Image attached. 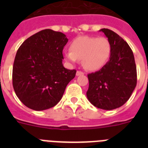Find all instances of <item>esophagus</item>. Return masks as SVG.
I'll use <instances>...</instances> for the list:
<instances>
[{"mask_svg":"<svg viewBox=\"0 0 148 148\" xmlns=\"http://www.w3.org/2000/svg\"><path fill=\"white\" fill-rule=\"evenodd\" d=\"M84 73L83 72H82V71H77L76 72L77 76H79V75H84Z\"/></svg>","mask_w":148,"mask_h":148,"instance_id":"esophagus-1","label":"esophagus"}]
</instances>
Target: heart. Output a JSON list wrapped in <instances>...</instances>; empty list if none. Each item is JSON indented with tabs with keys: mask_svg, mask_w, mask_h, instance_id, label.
<instances>
[{
	"mask_svg": "<svg viewBox=\"0 0 148 148\" xmlns=\"http://www.w3.org/2000/svg\"><path fill=\"white\" fill-rule=\"evenodd\" d=\"M111 54V44L104 37L81 36L70 43V51L64 53L66 61L75 64L82 60V66L89 71H95L104 66Z\"/></svg>",
	"mask_w": 148,
	"mask_h": 148,
	"instance_id": "heart-1",
	"label": "heart"
}]
</instances>
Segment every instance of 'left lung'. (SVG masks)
<instances>
[{
  "label": "left lung",
  "mask_w": 148,
  "mask_h": 148,
  "mask_svg": "<svg viewBox=\"0 0 148 148\" xmlns=\"http://www.w3.org/2000/svg\"><path fill=\"white\" fill-rule=\"evenodd\" d=\"M111 44L110 60L100 70L88 74L87 97L92 105L111 110L130 99L136 86V66L133 51L118 34L101 29Z\"/></svg>",
  "instance_id": "obj_1"
}]
</instances>
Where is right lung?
Masks as SVG:
<instances>
[{"mask_svg": "<svg viewBox=\"0 0 148 148\" xmlns=\"http://www.w3.org/2000/svg\"><path fill=\"white\" fill-rule=\"evenodd\" d=\"M67 41L64 33L47 29L28 38L18 49L13 88L27 108L40 111L56 106L75 78L76 70H67L62 64V51Z\"/></svg>", "mask_w": 148, "mask_h": 148, "instance_id": "right-lung-1", "label": "right lung"}]
</instances>
